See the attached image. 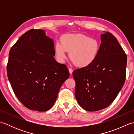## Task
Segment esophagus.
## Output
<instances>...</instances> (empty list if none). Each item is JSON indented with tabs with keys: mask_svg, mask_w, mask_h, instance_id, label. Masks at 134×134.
<instances>
[{
	"mask_svg": "<svg viewBox=\"0 0 134 134\" xmlns=\"http://www.w3.org/2000/svg\"><path fill=\"white\" fill-rule=\"evenodd\" d=\"M69 72H70V74H72V72H73L72 69H70V68H69Z\"/></svg>",
	"mask_w": 134,
	"mask_h": 134,
	"instance_id": "obj_1",
	"label": "esophagus"
}]
</instances>
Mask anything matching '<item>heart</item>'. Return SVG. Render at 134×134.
Wrapping results in <instances>:
<instances>
[{"label": "heart", "instance_id": "1", "mask_svg": "<svg viewBox=\"0 0 134 134\" xmlns=\"http://www.w3.org/2000/svg\"><path fill=\"white\" fill-rule=\"evenodd\" d=\"M100 43L97 39L82 34H69L62 37L60 42L55 45L56 58L64 62L70 53V59L76 66L86 68L90 66L97 59Z\"/></svg>", "mask_w": 134, "mask_h": 134}]
</instances>
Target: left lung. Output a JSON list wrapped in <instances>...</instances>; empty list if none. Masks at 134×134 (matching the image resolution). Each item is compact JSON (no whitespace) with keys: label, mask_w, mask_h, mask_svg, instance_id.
<instances>
[{"label":"left lung","mask_w":134,"mask_h":134,"mask_svg":"<svg viewBox=\"0 0 134 134\" xmlns=\"http://www.w3.org/2000/svg\"><path fill=\"white\" fill-rule=\"evenodd\" d=\"M99 55L90 66L74 71L75 95L87 111L108 107L118 96L126 80L127 55L112 34L101 35Z\"/></svg>","instance_id":"1"}]
</instances>
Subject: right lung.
<instances>
[{"label":"right lung","mask_w":134,"mask_h":134,"mask_svg":"<svg viewBox=\"0 0 134 134\" xmlns=\"http://www.w3.org/2000/svg\"><path fill=\"white\" fill-rule=\"evenodd\" d=\"M55 55L53 40L41 29L28 30L11 48L8 78L16 97L28 109H50L69 77L67 66L57 62Z\"/></svg>","instance_id":"1"}]
</instances>
